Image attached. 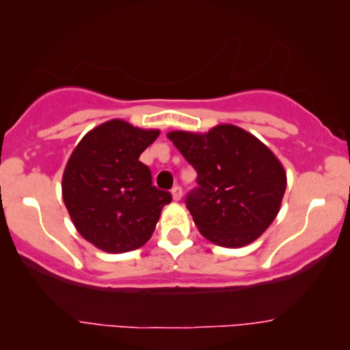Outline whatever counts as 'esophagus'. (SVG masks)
Instances as JSON below:
<instances>
[{"label": "esophagus", "instance_id": "1", "mask_svg": "<svg viewBox=\"0 0 350 350\" xmlns=\"http://www.w3.org/2000/svg\"><path fill=\"white\" fill-rule=\"evenodd\" d=\"M171 193H172V199H174V200H180V199H183V189H180L179 186L172 187Z\"/></svg>", "mask_w": 350, "mask_h": 350}]
</instances>
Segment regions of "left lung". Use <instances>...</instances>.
I'll return each instance as SVG.
<instances>
[{"mask_svg": "<svg viewBox=\"0 0 350 350\" xmlns=\"http://www.w3.org/2000/svg\"><path fill=\"white\" fill-rule=\"evenodd\" d=\"M197 171L186 205L208 241L241 247L258 239L280 210L287 174L275 154L254 135L221 124L207 133H167Z\"/></svg>", "mask_w": 350, "mask_h": 350, "instance_id": "left-lung-1", "label": "left lung"}]
</instances>
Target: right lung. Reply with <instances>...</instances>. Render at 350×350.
I'll return each mask as SVG.
<instances>
[{
  "label": "right lung",
  "mask_w": 350,
  "mask_h": 350,
  "mask_svg": "<svg viewBox=\"0 0 350 350\" xmlns=\"http://www.w3.org/2000/svg\"><path fill=\"white\" fill-rule=\"evenodd\" d=\"M159 130L113 119L92 129L63 172V202L79 234L106 252L142 247L153 234L171 193L153 186L140 154Z\"/></svg>",
  "instance_id": "add662e5"
}]
</instances>
